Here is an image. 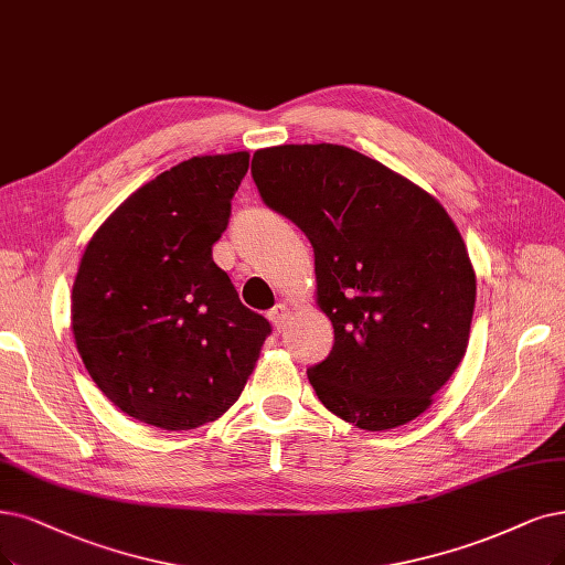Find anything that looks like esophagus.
Returning a JSON list of instances; mask_svg holds the SVG:
<instances>
[{
	"label": "esophagus",
	"mask_w": 565,
	"mask_h": 565,
	"mask_svg": "<svg viewBox=\"0 0 565 565\" xmlns=\"http://www.w3.org/2000/svg\"><path fill=\"white\" fill-rule=\"evenodd\" d=\"M288 315H290L288 307L279 302V305H275V307L267 311V319L271 321V326H275L277 330H281L286 326V321H288Z\"/></svg>",
	"instance_id": "1"
}]
</instances>
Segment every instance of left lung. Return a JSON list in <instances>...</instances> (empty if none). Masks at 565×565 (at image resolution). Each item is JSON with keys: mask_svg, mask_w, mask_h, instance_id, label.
Instances as JSON below:
<instances>
[{"mask_svg": "<svg viewBox=\"0 0 565 565\" xmlns=\"http://www.w3.org/2000/svg\"><path fill=\"white\" fill-rule=\"evenodd\" d=\"M250 177L315 248L317 302L335 330L307 370L319 401L363 430L409 424L463 361L477 296L445 206L338 143L260 149Z\"/></svg>", "mask_w": 565, "mask_h": 565, "instance_id": "obj_1", "label": "left lung"}]
</instances>
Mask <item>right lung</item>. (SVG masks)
Here are the masks:
<instances>
[{"mask_svg": "<svg viewBox=\"0 0 565 565\" xmlns=\"http://www.w3.org/2000/svg\"><path fill=\"white\" fill-rule=\"evenodd\" d=\"M246 170V151L179 162L125 200L81 258L76 349L99 391L137 422H216L271 332L212 258Z\"/></svg>", "mask_w": 565, "mask_h": 565, "instance_id": "1", "label": "right lung"}]
</instances>
